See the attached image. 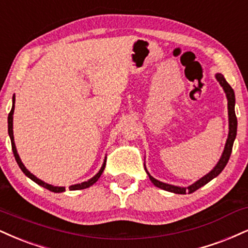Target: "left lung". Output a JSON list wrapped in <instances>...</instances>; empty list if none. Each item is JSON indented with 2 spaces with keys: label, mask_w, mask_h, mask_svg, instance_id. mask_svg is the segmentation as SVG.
<instances>
[{
  "label": "left lung",
  "mask_w": 248,
  "mask_h": 248,
  "mask_svg": "<svg viewBox=\"0 0 248 248\" xmlns=\"http://www.w3.org/2000/svg\"><path fill=\"white\" fill-rule=\"evenodd\" d=\"M216 78L219 82V84L223 86V89H224V91L226 93V98H228V108H229V136H228V140H226L224 151H223V155H222V157H220L219 162L217 163V165L215 166L213 171H210L207 175H204L203 178H201L200 180L196 181L195 184H193L192 186L187 187V188H185V187L172 186V185L160 183V181L156 180V179H155L154 177H151V175L148 173L151 183H153L156 187H158V188H162L164 190H168V192H172L175 194L193 193V192H195V190H198L199 188H201L202 186H204L205 184L209 183L210 180H213L215 177H217V175H218L219 173L223 171V169L225 168L226 164H228L230 156H231V153H232V147H233L235 135H237V116H235V112H234L235 98H234L233 89H232L231 85L226 82L224 76H223L222 74H217Z\"/></svg>",
  "instance_id": "1"
}]
</instances>
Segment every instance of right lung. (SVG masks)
Here are the masks:
<instances>
[{
	"label": "right lung",
	"instance_id": "obj_1",
	"mask_svg": "<svg viewBox=\"0 0 248 248\" xmlns=\"http://www.w3.org/2000/svg\"><path fill=\"white\" fill-rule=\"evenodd\" d=\"M14 109H15V95H14V101H13V108H11L10 113H9L8 115V133H9V136H10V140H11V148H13V153H14V156H15V159H16L17 164H18V166L20 168V170L25 173V175H28V177L31 179V180H33L34 183H37L38 185H40V186L45 187V188L49 189L50 192H54V193H61V192H64L65 188L64 187H55V186H52V185H48L46 183H44L43 180H40V179H38L37 177H34L32 173H30V171L28 169L24 166V164L22 163V160H20V158L18 156V154H17V150H16V145H15V142H14V132H13V114H14ZM105 165H106V160L104 162L103 166H101L100 171L97 173V174L94 175L93 178H91L90 180L85 181V183H82V184H77V185H73V186L69 187L70 190H77V189H85L88 188V187H90L93 185L95 181L99 179V177L101 175V173L104 172V170H105Z\"/></svg>",
	"mask_w": 248,
	"mask_h": 248
}]
</instances>
